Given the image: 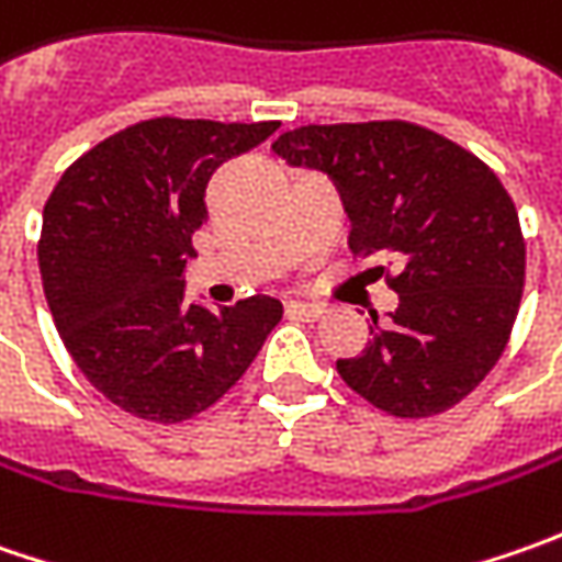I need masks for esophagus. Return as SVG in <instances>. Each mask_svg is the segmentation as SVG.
I'll use <instances>...</instances> for the list:
<instances>
[{
  "mask_svg": "<svg viewBox=\"0 0 562 562\" xmlns=\"http://www.w3.org/2000/svg\"><path fill=\"white\" fill-rule=\"evenodd\" d=\"M288 315H293V318H303V322H315V318H322V315H325V306H322V303H303V300H293V303H288Z\"/></svg>",
  "mask_w": 562,
  "mask_h": 562,
  "instance_id": "1",
  "label": "esophagus"
}]
</instances>
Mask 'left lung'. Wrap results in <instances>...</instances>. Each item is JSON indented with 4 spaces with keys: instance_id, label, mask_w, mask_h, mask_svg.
Returning a JSON list of instances; mask_svg holds the SVG:
<instances>
[{
    "instance_id": "8db88e82",
    "label": "left lung",
    "mask_w": 562,
    "mask_h": 562,
    "mask_svg": "<svg viewBox=\"0 0 562 562\" xmlns=\"http://www.w3.org/2000/svg\"><path fill=\"white\" fill-rule=\"evenodd\" d=\"M271 149L335 181L357 256L397 266L387 284L400 306L387 325L372 313V340L337 359L340 378L400 419L472 394L507 347L526 281L519 215L497 175L409 121L306 124Z\"/></svg>"
}]
</instances>
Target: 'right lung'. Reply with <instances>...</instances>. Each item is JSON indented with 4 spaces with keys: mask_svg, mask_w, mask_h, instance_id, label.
<instances>
[{
    "mask_svg": "<svg viewBox=\"0 0 562 562\" xmlns=\"http://www.w3.org/2000/svg\"><path fill=\"white\" fill-rule=\"evenodd\" d=\"M278 121L149 119L83 153L43 209V293L77 369L124 413L184 422L240 381L281 322L256 293L215 313L184 300L205 184Z\"/></svg>",
    "mask_w": 562,
    "mask_h": 562,
    "instance_id": "1",
    "label": "right lung"
}]
</instances>
